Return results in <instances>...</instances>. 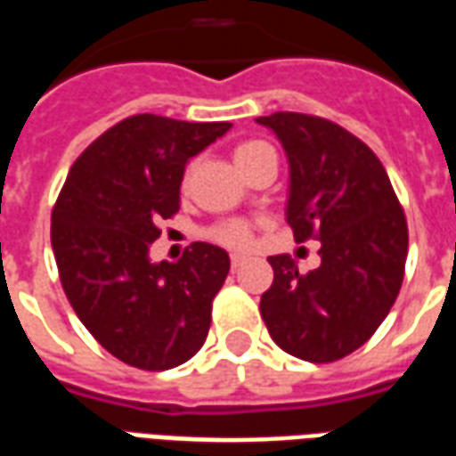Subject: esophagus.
<instances>
[{"label":"esophagus","instance_id":"esophagus-1","mask_svg":"<svg viewBox=\"0 0 456 456\" xmlns=\"http://www.w3.org/2000/svg\"><path fill=\"white\" fill-rule=\"evenodd\" d=\"M244 261H247V258H244V256H239V254H232V268H234V271H237V268L241 266Z\"/></svg>","mask_w":456,"mask_h":456}]
</instances>
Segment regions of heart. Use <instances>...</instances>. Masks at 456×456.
I'll use <instances>...</instances> for the list:
<instances>
[{
    "instance_id": "1",
    "label": "heart",
    "mask_w": 456,
    "mask_h": 456,
    "mask_svg": "<svg viewBox=\"0 0 456 456\" xmlns=\"http://www.w3.org/2000/svg\"><path fill=\"white\" fill-rule=\"evenodd\" d=\"M268 151H273L264 141H244L234 149V160L239 168H247L248 163H254L258 156H264ZM212 239H217L219 244L232 248H247L251 244V224L247 222H227L212 232Z\"/></svg>"
}]
</instances>
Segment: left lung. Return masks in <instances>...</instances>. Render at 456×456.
<instances>
[{
    "mask_svg": "<svg viewBox=\"0 0 456 456\" xmlns=\"http://www.w3.org/2000/svg\"><path fill=\"white\" fill-rule=\"evenodd\" d=\"M290 166L286 219L296 241L320 239L322 264L300 273L288 254L268 258L273 283L261 317L283 352L337 362L379 330L398 297L408 224L388 173L335 121L297 112L258 117Z\"/></svg>",
    "mask_w": 456,
    "mask_h": 456,
    "instance_id": "8db88e82",
    "label": "left lung"
}]
</instances>
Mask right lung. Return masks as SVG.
I'll list each match as a JSON object with an SVG mask.
<instances>
[{"label":"right lung","instance_id":"right-lung-1","mask_svg":"<svg viewBox=\"0 0 456 456\" xmlns=\"http://www.w3.org/2000/svg\"><path fill=\"white\" fill-rule=\"evenodd\" d=\"M229 129L136 114L94 139L65 178L51 217L61 283L90 335L129 366L166 371L208 339L229 254L195 241L178 264H153L149 247L178 212L188 160Z\"/></svg>","mask_w":456,"mask_h":456}]
</instances>
